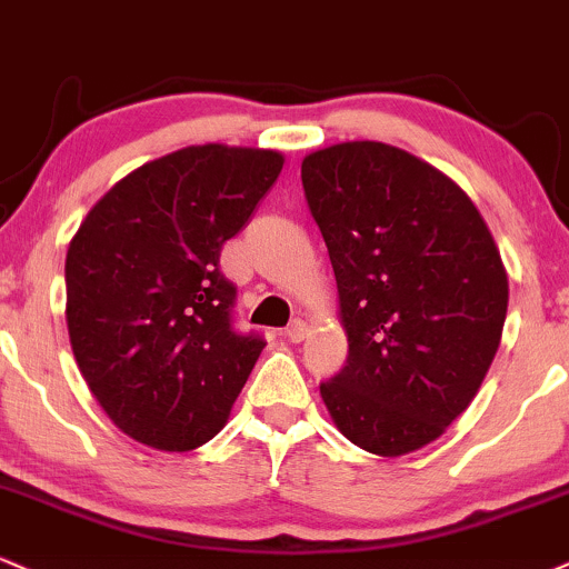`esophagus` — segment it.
Here are the masks:
<instances>
[{"label":"esophagus","mask_w":569,"mask_h":569,"mask_svg":"<svg viewBox=\"0 0 569 569\" xmlns=\"http://www.w3.org/2000/svg\"><path fill=\"white\" fill-rule=\"evenodd\" d=\"M306 336H309V327H306V322H300V319L284 327V338L290 340V343H300Z\"/></svg>","instance_id":"obj_1"}]
</instances>
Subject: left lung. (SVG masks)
Listing matches in <instances>:
<instances>
[{"label":"left lung","mask_w":569,"mask_h":569,"mask_svg":"<svg viewBox=\"0 0 569 569\" xmlns=\"http://www.w3.org/2000/svg\"><path fill=\"white\" fill-rule=\"evenodd\" d=\"M306 202L330 252L343 370L319 386L353 445L383 458L442 437L490 370L509 277L492 233L437 167L376 140L313 151Z\"/></svg>","instance_id":"1"}]
</instances>
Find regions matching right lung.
Returning a JSON list of instances; mask_svg holds the SVG:
<instances>
[{
	"label": "right lung",
	"mask_w": 569,
	"mask_h": 569,
	"mask_svg": "<svg viewBox=\"0 0 569 569\" xmlns=\"http://www.w3.org/2000/svg\"><path fill=\"white\" fill-rule=\"evenodd\" d=\"M282 153L207 143L119 180L73 233L66 322L79 370L127 437L210 442L266 340L233 327L220 250L282 172Z\"/></svg>",
	"instance_id": "add662e5"
}]
</instances>
